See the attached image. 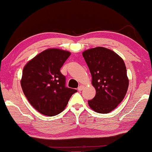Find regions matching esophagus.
Here are the masks:
<instances>
[{
  "instance_id": "34e87169",
  "label": "esophagus",
  "mask_w": 152,
  "mask_h": 152,
  "mask_svg": "<svg viewBox=\"0 0 152 152\" xmlns=\"http://www.w3.org/2000/svg\"><path fill=\"white\" fill-rule=\"evenodd\" d=\"M83 86H82V85H81V86H79L78 87V90L79 91H81L83 90Z\"/></svg>"
}]
</instances>
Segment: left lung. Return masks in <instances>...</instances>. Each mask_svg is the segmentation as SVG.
<instances>
[{
	"label": "left lung",
	"mask_w": 152,
	"mask_h": 152,
	"mask_svg": "<svg viewBox=\"0 0 152 152\" xmlns=\"http://www.w3.org/2000/svg\"><path fill=\"white\" fill-rule=\"evenodd\" d=\"M83 56L92 76L96 95L88 100L94 111L108 114L122 102L129 86L124 62L113 50L96 47L85 50Z\"/></svg>",
	"instance_id": "1"
}]
</instances>
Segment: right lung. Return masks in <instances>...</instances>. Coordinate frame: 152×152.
Returning <instances> with one entry per match:
<instances>
[{
	"label": "right lung",
	"mask_w": 152,
	"mask_h": 152,
	"mask_svg": "<svg viewBox=\"0 0 152 152\" xmlns=\"http://www.w3.org/2000/svg\"><path fill=\"white\" fill-rule=\"evenodd\" d=\"M70 52L50 48L41 52L28 63L20 81L23 91L38 112L53 116L64 110L71 96L77 90L66 86V76L61 68Z\"/></svg>",
	"instance_id": "add662e5"
}]
</instances>
